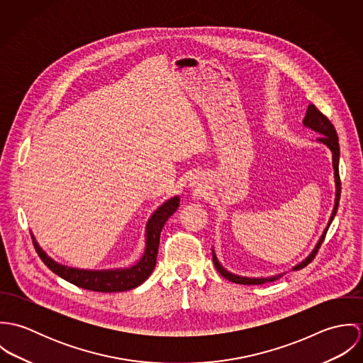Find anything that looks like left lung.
I'll use <instances>...</instances> for the list:
<instances>
[{
  "label": "left lung",
  "instance_id": "8db88e82",
  "mask_svg": "<svg viewBox=\"0 0 363 363\" xmlns=\"http://www.w3.org/2000/svg\"><path fill=\"white\" fill-rule=\"evenodd\" d=\"M303 124H305L306 127L311 128V130L317 131L318 134H321V137H318L317 140H318L320 143H323L324 145H327V147L330 148V151L333 152V167H334V177H335L337 194H335V206H334V209H333L331 218H330V220H328V226L325 228L323 236L320 238V240H318L317 246L314 247V250L311 252V256L305 259V261H302L301 264H298L296 267H294L295 271H298V269L306 267V265H308L309 262H311L313 259L315 257V255H317V252H318V249H320V246H321V243H323V240H324V238H325V235H327V230H328V228H330V225H331V222H333V219H334V216H335V213H337L338 204H340V196H341V180H340V170H338V163H340V144H338V135H337V131H335L334 125H333L331 121L327 118V116H324L314 104H309L308 111H306V116H305V120H303ZM212 259H213V265H215L216 271H218L223 278H226V279H229V281H232V282H235V284H242V285H262V284H265V282H268V281L271 282V281H275V279H278L279 277H282L281 274L277 275V277H269V278H247V277H239V275H235V274L226 271V269L219 264V261L216 259L213 250H212Z\"/></svg>",
  "mask_w": 363,
  "mask_h": 363
}]
</instances>
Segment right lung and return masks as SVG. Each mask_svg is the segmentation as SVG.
<instances>
[{
  "mask_svg": "<svg viewBox=\"0 0 363 363\" xmlns=\"http://www.w3.org/2000/svg\"><path fill=\"white\" fill-rule=\"evenodd\" d=\"M179 207V197H173L166 201L163 206L157 208L155 213L147 223V247L143 259L135 265L123 269H108V271H88L78 269L61 265L52 261L35 242V249L42 261L52 269L54 274L61 277L62 279L95 292H123L141 285L154 271L157 257L159 238L164 222L172 216V213Z\"/></svg>",
  "mask_w": 363,
  "mask_h": 363,
  "instance_id": "add662e5",
  "label": "right lung"
}]
</instances>
